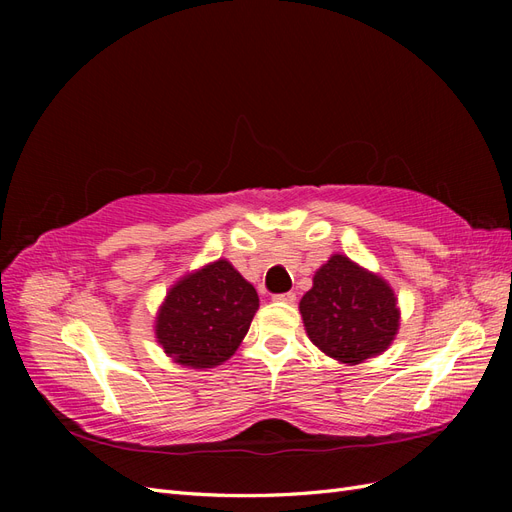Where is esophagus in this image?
<instances>
[{"label": "esophagus", "mask_w": 512, "mask_h": 512, "mask_svg": "<svg viewBox=\"0 0 512 512\" xmlns=\"http://www.w3.org/2000/svg\"><path fill=\"white\" fill-rule=\"evenodd\" d=\"M273 301H282V303H294V301H297V294H294V292H282V294H273Z\"/></svg>", "instance_id": "esophagus-1"}]
</instances>
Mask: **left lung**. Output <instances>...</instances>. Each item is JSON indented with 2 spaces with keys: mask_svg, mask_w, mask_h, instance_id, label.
Masks as SVG:
<instances>
[{
  "mask_svg": "<svg viewBox=\"0 0 512 512\" xmlns=\"http://www.w3.org/2000/svg\"><path fill=\"white\" fill-rule=\"evenodd\" d=\"M299 309L314 346L350 365L384 352L399 329L391 286L342 254L316 271Z\"/></svg>",
  "mask_w": 512,
  "mask_h": 512,
  "instance_id": "left-lung-1",
  "label": "left lung"
}]
</instances>
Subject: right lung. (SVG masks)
<instances>
[{"label":"right lung","instance_id":"right-lung-1","mask_svg":"<svg viewBox=\"0 0 512 512\" xmlns=\"http://www.w3.org/2000/svg\"><path fill=\"white\" fill-rule=\"evenodd\" d=\"M256 309L254 286L218 260L170 288L156 320L158 342L179 365L215 367L235 354Z\"/></svg>","mask_w":512,"mask_h":512}]
</instances>
